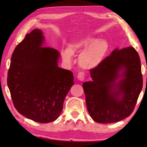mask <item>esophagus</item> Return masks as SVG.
<instances>
[{
    "instance_id": "obj_1",
    "label": "esophagus",
    "mask_w": 147,
    "mask_h": 147,
    "mask_svg": "<svg viewBox=\"0 0 147 147\" xmlns=\"http://www.w3.org/2000/svg\"><path fill=\"white\" fill-rule=\"evenodd\" d=\"M77 78H78L80 81H83L84 78H85V73L80 72L77 75Z\"/></svg>"
}]
</instances>
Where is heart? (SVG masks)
<instances>
[{
    "instance_id": "heart-1",
    "label": "heart",
    "mask_w": 147,
    "mask_h": 147,
    "mask_svg": "<svg viewBox=\"0 0 147 147\" xmlns=\"http://www.w3.org/2000/svg\"><path fill=\"white\" fill-rule=\"evenodd\" d=\"M109 47L106 39L86 37L72 42L68 49L61 50V55L64 63L71 64L73 54L82 52L78 57L79 65L84 69H91L102 62Z\"/></svg>"
}]
</instances>
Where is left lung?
<instances>
[{
  "mask_svg": "<svg viewBox=\"0 0 147 147\" xmlns=\"http://www.w3.org/2000/svg\"><path fill=\"white\" fill-rule=\"evenodd\" d=\"M83 88L91 117L98 123H115L132 113L143 88L141 61L133 47L115 49L97 67Z\"/></svg>",
  "mask_w": 147,
  "mask_h": 147,
  "instance_id": "8db88e82",
  "label": "left lung"
}]
</instances>
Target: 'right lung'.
Instances as JSON below:
<instances>
[{
	"label": "right lung",
	"instance_id": "obj_1",
	"mask_svg": "<svg viewBox=\"0 0 147 147\" xmlns=\"http://www.w3.org/2000/svg\"><path fill=\"white\" fill-rule=\"evenodd\" d=\"M45 42L41 30L26 34L12 54L7 79L15 108L40 123L58 118L74 85L73 73L58 66L60 54Z\"/></svg>",
	"mask_w": 147,
	"mask_h": 147
}]
</instances>
